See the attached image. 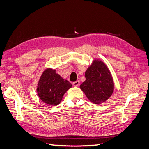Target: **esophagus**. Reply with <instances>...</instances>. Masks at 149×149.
<instances>
[{"label":"esophagus","instance_id":"1","mask_svg":"<svg viewBox=\"0 0 149 149\" xmlns=\"http://www.w3.org/2000/svg\"><path fill=\"white\" fill-rule=\"evenodd\" d=\"M79 84H80V82H79V80H77L76 81L73 83V85L74 86H78Z\"/></svg>","mask_w":149,"mask_h":149}]
</instances>
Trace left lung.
Masks as SVG:
<instances>
[{"mask_svg":"<svg viewBox=\"0 0 149 149\" xmlns=\"http://www.w3.org/2000/svg\"><path fill=\"white\" fill-rule=\"evenodd\" d=\"M85 81L80 88L90 101L100 104L112 95L114 81L107 66L99 60H94L85 72Z\"/></svg>","mask_w":149,"mask_h":149,"instance_id":"8db88e82","label":"left lung"}]
</instances>
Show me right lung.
<instances>
[{"label":"right lung","instance_id":"right-lung-1","mask_svg":"<svg viewBox=\"0 0 149 149\" xmlns=\"http://www.w3.org/2000/svg\"><path fill=\"white\" fill-rule=\"evenodd\" d=\"M55 71L50 68L45 70L37 86V93L40 100L50 106L60 104L67 90L72 87L68 81L62 78Z\"/></svg>","mask_w":149,"mask_h":149}]
</instances>
